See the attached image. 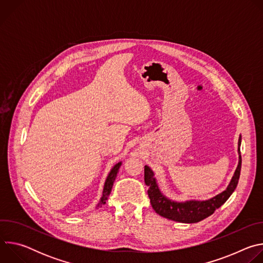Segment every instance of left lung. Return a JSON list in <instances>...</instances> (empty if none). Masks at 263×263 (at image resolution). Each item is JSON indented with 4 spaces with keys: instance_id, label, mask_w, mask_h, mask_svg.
I'll return each instance as SVG.
<instances>
[{
    "instance_id": "8db88e82",
    "label": "left lung",
    "mask_w": 263,
    "mask_h": 263,
    "mask_svg": "<svg viewBox=\"0 0 263 263\" xmlns=\"http://www.w3.org/2000/svg\"><path fill=\"white\" fill-rule=\"evenodd\" d=\"M241 136H239L238 139L239 162L229 186L227 187L226 191L207 201H189L184 203H177L166 199L158 189L156 180L154 178V173L152 172L151 168L145 165L144 183L148 187L147 195L149 198V202H151V205L153 209L156 211V213L175 221L189 223L198 222L211 215L217 208H219L229 199V197L236 189L241 170V155L239 148Z\"/></svg>"
}]
</instances>
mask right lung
Returning <instances> with one entry per match:
<instances>
[{"label":"right lung","mask_w":263,"mask_h":263,"mask_svg":"<svg viewBox=\"0 0 263 263\" xmlns=\"http://www.w3.org/2000/svg\"><path fill=\"white\" fill-rule=\"evenodd\" d=\"M122 165V163H118L114 166V168L111 170V172L109 173L107 179H106V182H105V185H104V191H103V196L101 198V201L100 203L98 204V207H101L102 205H104L106 203V201L108 200V197L111 193V190H112V186H114V182L116 180V177H117V174L119 172V168L120 166Z\"/></svg>","instance_id":"1"}]
</instances>
